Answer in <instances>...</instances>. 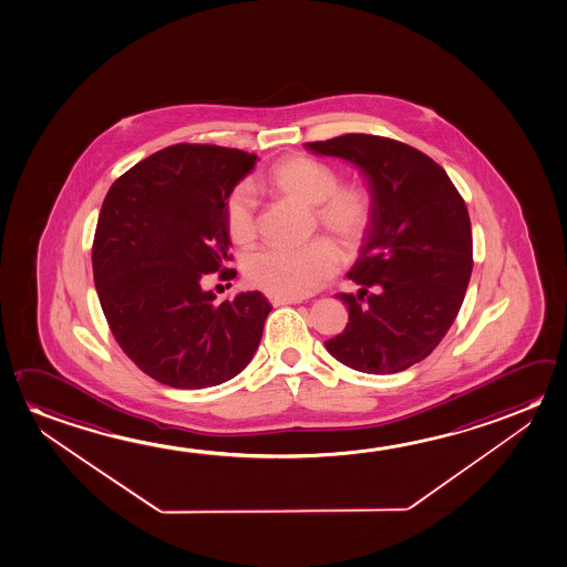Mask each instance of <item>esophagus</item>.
Listing matches in <instances>:
<instances>
[{
  "label": "esophagus",
  "mask_w": 567,
  "mask_h": 567,
  "mask_svg": "<svg viewBox=\"0 0 567 567\" xmlns=\"http://www.w3.org/2000/svg\"><path fill=\"white\" fill-rule=\"evenodd\" d=\"M270 303L274 307L279 306H296V303H301V299L299 297H270Z\"/></svg>",
  "instance_id": "34e87169"
}]
</instances>
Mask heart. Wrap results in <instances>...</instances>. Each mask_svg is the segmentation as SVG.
I'll return each mask as SVG.
<instances>
[{
	"label": "heart",
	"mask_w": 567,
	"mask_h": 567,
	"mask_svg": "<svg viewBox=\"0 0 567 567\" xmlns=\"http://www.w3.org/2000/svg\"><path fill=\"white\" fill-rule=\"evenodd\" d=\"M261 187L313 207L315 223L342 252H357L372 228L374 203L369 189L357 183L339 185L329 165L306 155H289L276 163L264 175ZM225 226L238 246H248L256 238V205L246 185L234 187L226 197ZM337 270L339 254L321 238L297 248H264L244 264V276L252 288L278 297L309 296Z\"/></svg>",
	"instance_id": "1"
}]
</instances>
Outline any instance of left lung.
<instances>
[{"mask_svg":"<svg viewBox=\"0 0 567 567\" xmlns=\"http://www.w3.org/2000/svg\"><path fill=\"white\" fill-rule=\"evenodd\" d=\"M307 152L354 165L369 185L374 220L349 278L357 293L327 351L349 369L394 374L432 354L450 331L473 271L467 205L447 173L415 147L347 134Z\"/></svg>","mask_w":567,"mask_h":567,"instance_id":"left-lung-1","label":"left lung"}]
</instances>
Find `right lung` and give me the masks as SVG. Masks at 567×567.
Masks as SVG:
<instances>
[{
	"mask_svg": "<svg viewBox=\"0 0 567 567\" xmlns=\"http://www.w3.org/2000/svg\"><path fill=\"white\" fill-rule=\"evenodd\" d=\"M254 153L177 144L135 163L100 208L92 270L122 351L172 388H208L240 374L271 311L260 291L216 303L200 279L233 260L225 200L252 172Z\"/></svg>",
	"mask_w": 567,
	"mask_h": 567,
	"instance_id": "add662e5",
	"label": "right lung"
}]
</instances>
